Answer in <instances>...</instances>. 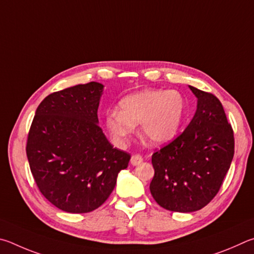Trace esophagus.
<instances>
[{"label": "esophagus", "instance_id": "1", "mask_svg": "<svg viewBox=\"0 0 254 254\" xmlns=\"http://www.w3.org/2000/svg\"><path fill=\"white\" fill-rule=\"evenodd\" d=\"M141 162H143V157H141L140 155H132L130 158V164L134 166L139 165Z\"/></svg>", "mask_w": 254, "mask_h": 254}]
</instances>
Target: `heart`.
Returning a JSON list of instances; mask_svg holds the SVG:
<instances>
[{"mask_svg":"<svg viewBox=\"0 0 254 254\" xmlns=\"http://www.w3.org/2000/svg\"><path fill=\"white\" fill-rule=\"evenodd\" d=\"M184 115L185 100L179 91L145 89L123 98L119 110L107 111L105 124L118 146L126 145L137 124L150 145L162 146L175 138Z\"/></svg>","mask_w":254,"mask_h":254,"instance_id":"obj_1","label":"heart"}]
</instances>
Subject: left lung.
Instances as JSON below:
<instances>
[{"mask_svg":"<svg viewBox=\"0 0 254 254\" xmlns=\"http://www.w3.org/2000/svg\"><path fill=\"white\" fill-rule=\"evenodd\" d=\"M196 111L185 130L152 156L149 190L158 205L190 213L207 205L219 192L234 155V137L217 98L189 86Z\"/></svg>","mask_w":254,"mask_h":254,"instance_id":"1","label":"left lung"}]
</instances>
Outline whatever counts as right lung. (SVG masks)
Segmentation results:
<instances>
[{
	"mask_svg": "<svg viewBox=\"0 0 254 254\" xmlns=\"http://www.w3.org/2000/svg\"><path fill=\"white\" fill-rule=\"evenodd\" d=\"M104 84L92 81L44 98L31 125L26 156L40 192L68 213L105 203L130 155L114 148L98 120Z\"/></svg>",
	"mask_w": 254,
	"mask_h": 254,
	"instance_id": "add662e5",
	"label": "right lung"
}]
</instances>
